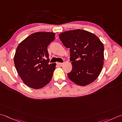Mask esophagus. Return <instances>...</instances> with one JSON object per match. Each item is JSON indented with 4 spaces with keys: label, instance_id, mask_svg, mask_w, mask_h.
Returning <instances> with one entry per match:
<instances>
[{
    "label": "esophagus",
    "instance_id": "obj_1",
    "mask_svg": "<svg viewBox=\"0 0 122 122\" xmlns=\"http://www.w3.org/2000/svg\"><path fill=\"white\" fill-rule=\"evenodd\" d=\"M56 64H57V65H58V66H62L63 65V63H60V62H57L56 63Z\"/></svg>",
    "mask_w": 122,
    "mask_h": 122
}]
</instances>
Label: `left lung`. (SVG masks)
I'll list each match as a JSON object with an SVG mask.
<instances>
[{"instance_id": "8db88e82", "label": "left lung", "mask_w": 122, "mask_h": 122, "mask_svg": "<svg viewBox=\"0 0 122 122\" xmlns=\"http://www.w3.org/2000/svg\"><path fill=\"white\" fill-rule=\"evenodd\" d=\"M66 48L70 49L72 68L68 77L79 86H86L96 79L104 63V45L96 35L87 30H75L59 35Z\"/></svg>"}]
</instances>
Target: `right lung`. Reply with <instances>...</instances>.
I'll list each match as a JSON object with an SVG mask.
<instances>
[{
	"label": "right lung",
	"mask_w": 122,
	"mask_h": 122,
	"mask_svg": "<svg viewBox=\"0 0 122 122\" xmlns=\"http://www.w3.org/2000/svg\"><path fill=\"white\" fill-rule=\"evenodd\" d=\"M54 39L53 32L34 33L17 47L14 64L18 75L28 87L40 89L51 81L56 63L49 64L47 46Z\"/></svg>",
	"instance_id": "obj_1"
}]
</instances>
